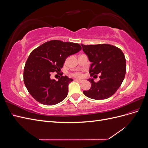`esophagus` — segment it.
Returning <instances> with one entry per match:
<instances>
[{
	"instance_id": "1",
	"label": "esophagus",
	"mask_w": 148,
	"mask_h": 148,
	"mask_svg": "<svg viewBox=\"0 0 148 148\" xmlns=\"http://www.w3.org/2000/svg\"><path fill=\"white\" fill-rule=\"evenodd\" d=\"M75 82H77L78 83H82L83 82V80L82 79H75Z\"/></svg>"
}]
</instances>
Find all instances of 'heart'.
<instances>
[{"mask_svg":"<svg viewBox=\"0 0 148 148\" xmlns=\"http://www.w3.org/2000/svg\"><path fill=\"white\" fill-rule=\"evenodd\" d=\"M72 76H73L74 77H82V73H79V72H76V73H73L71 74Z\"/></svg>","mask_w":148,"mask_h":148,"instance_id":"obj_1","label":"heart"}]
</instances>
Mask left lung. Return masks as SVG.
Listing matches in <instances>:
<instances>
[{
    "instance_id": "obj_1",
    "label": "left lung",
    "mask_w": 148,
    "mask_h": 148,
    "mask_svg": "<svg viewBox=\"0 0 148 148\" xmlns=\"http://www.w3.org/2000/svg\"><path fill=\"white\" fill-rule=\"evenodd\" d=\"M84 52L92 64L91 77L100 74V80L89 78L91 87L84 91L85 96L96 100L105 99L112 96L122 84L126 73V59L121 49L108 44L84 45Z\"/></svg>"
}]
</instances>
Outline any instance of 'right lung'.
<instances>
[{
    "instance_id": "add662e5",
    "label": "right lung",
    "mask_w": 148,
    "mask_h": 148,
    "mask_svg": "<svg viewBox=\"0 0 148 148\" xmlns=\"http://www.w3.org/2000/svg\"><path fill=\"white\" fill-rule=\"evenodd\" d=\"M82 49L79 44L52 40L31 52L25 65V86L34 99L41 104L52 106L63 101L68 95L69 84L73 81L62 76L58 81L51 78L52 72L59 73L69 56Z\"/></svg>"
}]
</instances>
